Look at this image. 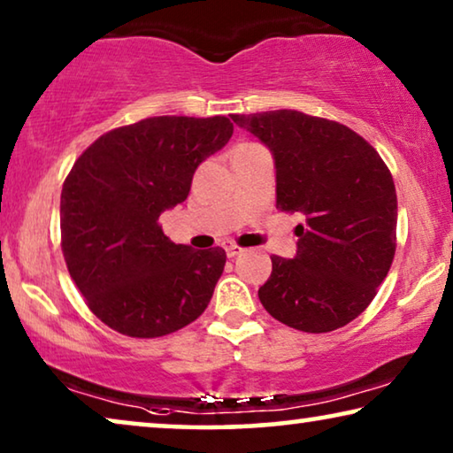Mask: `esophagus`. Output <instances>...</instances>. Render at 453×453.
<instances>
[{
	"label": "esophagus",
	"instance_id": "obj_1",
	"mask_svg": "<svg viewBox=\"0 0 453 453\" xmlns=\"http://www.w3.org/2000/svg\"><path fill=\"white\" fill-rule=\"evenodd\" d=\"M226 252L229 258H234V256H238L242 252V248L238 244H234V242H229V244H226Z\"/></svg>",
	"mask_w": 453,
	"mask_h": 453
}]
</instances>
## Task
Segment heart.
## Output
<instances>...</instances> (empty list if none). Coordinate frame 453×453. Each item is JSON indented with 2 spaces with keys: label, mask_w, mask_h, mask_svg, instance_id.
<instances>
[{
  "label": "heart",
  "mask_w": 453,
  "mask_h": 453,
  "mask_svg": "<svg viewBox=\"0 0 453 453\" xmlns=\"http://www.w3.org/2000/svg\"><path fill=\"white\" fill-rule=\"evenodd\" d=\"M242 146H244V144H242Z\"/></svg>",
  "instance_id": "b5f03b06"
}]
</instances>
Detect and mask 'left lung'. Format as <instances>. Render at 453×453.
<instances>
[{
  "label": "left lung",
  "instance_id": "left-lung-1",
  "mask_svg": "<svg viewBox=\"0 0 453 453\" xmlns=\"http://www.w3.org/2000/svg\"><path fill=\"white\" fill-rule=\"evenodd\" d=\"M232 119L273 152L276 209L305 215V226L295 227V258H270L260 303L299 332L348 326L372 303L395 258L396 191L388 166L340 121L295 110Z\"/></svg>",
  "mask_w": 453,
  "mask_h": 453
}]
</instances>
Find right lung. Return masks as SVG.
Wrapping results in <instances>:
<instances>
[{
	"label": "right lung",
	"instance_id": "1",
	"mask_svg": "<svg viewBox=\"0 0 453 453\" xmlns=\"http://www.w3.org/2000/svg\"><path fill=\"white\" fill-rule=\"evenodd\" d=\"M226 116H158L99 136L60 193V246L87 307L130 337H162L197 319L226 266V250H193L162 232L193 174L227 144Z\"/></svg>",
	"mask_w": 453,
	"mask_h": 453
}]
</instances>
